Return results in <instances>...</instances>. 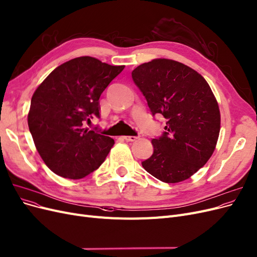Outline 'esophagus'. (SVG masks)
<instances>
[{"mask_svg":"<svg viewBox=\"0 0 257 257\" xmlns=\"http://www.w3.org/2000/svg\"><path fill=\"white\" fill-rule=\"evenodd\" d=\"M139 137L137 136H124L123 137V139H125L126 141H136Z\"/></svg>","mask_w":257,"mask_h":257,"instance_id":"34e87169","label":"esophagus"}]
</instances>
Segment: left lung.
Returning <instances> with one entry per match:
<instances>
[{
    "mask_svg": "<svg viewBox=\"0 0 257 257\" xmlns=\"http://www.w3.org/2000/svg\"><path fill=\"white\" fill-rule=\"evenodd\" d=\"M154 116L168 120L145 170L165 183L189 179L213 155L220 133L218 102L196 70L167 58L153 59L132 72Z\"/></svg>",
    "mask_w": 257,
    "mask_h": 257,
    "instance_id": "1",
    "label": "left lung"
}]
</instances>
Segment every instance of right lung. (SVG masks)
Here are the masks:
<instances>
[{"label":"right lung","mask_w":257,"mask_h":257,"mask_svg":"<svg viewBox=\"0 0 257 257\" xmlns=\"http://www.w3.org/2000/svg\"><path fill=\"white\" fill-rule=\"evenodd\" d=\"M123 69L90 56L76 57L53 70L35 90L29 128L44 164L57 175L83 179L108 155L113 139L84 124L100 116V96Z\"/></svg>","instance_id":"obj_1"}]
</instances>
